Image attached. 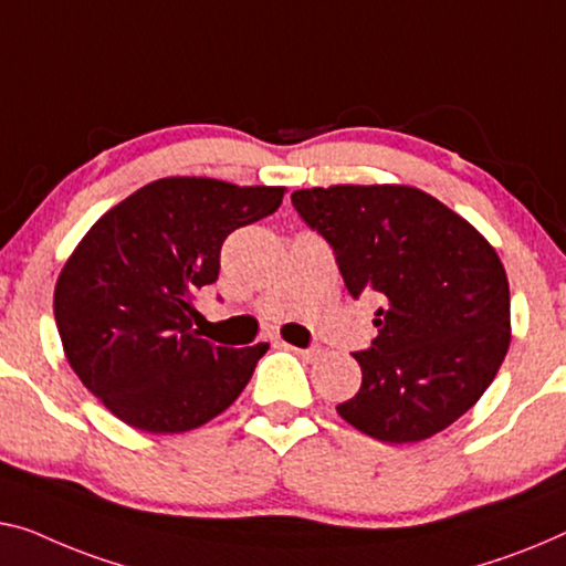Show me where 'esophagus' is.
<instances>
[{
    "instance_id": "1",
    "label": "esophagus",
    "mask_w": 566,
    "mask_h": 566,
    "mask_svg": "<svg viewBox=\"0 0 566 566\" xmlns=\"http://www.w3.org/2000/svg\"><path fill=\"white\" fill-rule=\"evenodd\" d=\"M286 350H292V353H297V356L302 358V360H317L319 356H323V350L319 348H315V345H312V348H297V345H290V343H282Z\"/></svg>"
}]
</instances>
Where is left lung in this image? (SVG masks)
I'll list each match as a JSON object with an SVG mask.
<instances>
[{"label":"left lung","instance_id":"1","mask_svg":"<svg viewBox=\"0 0 566 566\" xmlns=\"http://www.w3.org/2000/svg\"><path fill=\"white\" fill-rule=\"evenodd\" d=\"M333 249L353 297L378 294L358 394L337 415L381 442L427 440L475 403L511 343V294L491 243L440 200L407 185L292 192Z\"/></svg>","mask_w":566,"mask_h":566}]
</instances>
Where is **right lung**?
<instances>
[{
    "label": "right lung",
    "instance_id": "right-lung-1",
    "mask_svg": "<svg viewBox=\"0 0 566 566\" xmlns=\"http://www.w3.org/2000/svg\"><path fill=\"white\" fill-rule=\"evenodd\" d=\"M284 188L165 177L101 216L55 284V325L83 386L126 424L188 432L247 389L269 343L226 348L192 331L229 235L282 206Z\"/></svg>",
    "mask_w": 566,
    "mask_h": 566
}]
</instances>
